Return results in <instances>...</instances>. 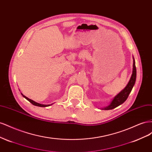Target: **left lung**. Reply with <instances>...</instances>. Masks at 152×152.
Masks as SVG:
<instances>
[{
	"label": "left lung",
	"instance_id": "1",
	"mask_svg": "<svg viewBox=\"0 0 152 152\" xmlns=\"http://www.w3.org/2000/svg\"><path fill=\"white\" fill-rule=\"evenodd\" d=\"M136 79V68L135 65V60L133 58V68L132 73L131 77V79L129 81L127 85L122 91H121L117 96H115L113 99V100L110 103V104L104 108H103L102 110H112L115 108L118 107L119 105L122 104L127 99L129 95L131 92L133 86L135 84V82Z\"/></svg>",
	"mask_w": 152,
	"mask_h": 152
}]
</instances>
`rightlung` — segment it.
I'll return each instance as SVG.
<instances>
[{"instance_id": "1", "label": "right lung", "mask_w": 152, "mask_h": 152, "mask_svg": "<svg viewBox=\"0 0 152 152\" xmlns=\"http://www.w3.org/2000/svg\"><path fill=\"white\" fill-rule=\"evenodd\" d=\"M21 94H22V96H23V97H24L25 98H26L27 100L29 101V102H30L32 104H34V105H35V106H37V107H49V106L52 104H40V103H37V102H34V101H33V100H31V99H29L28 98L26 97V96H24L22 93H21Z\"/></svg>"}]
</instances>
